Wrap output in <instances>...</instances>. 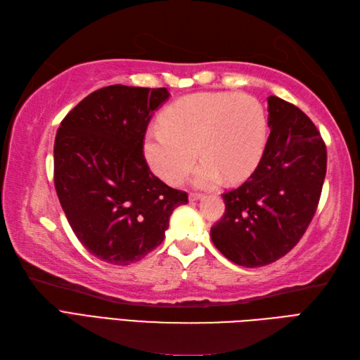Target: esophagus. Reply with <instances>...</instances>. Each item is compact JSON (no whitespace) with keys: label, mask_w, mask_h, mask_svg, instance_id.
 Instances as JSON below:
<instances>
[{"label":"esophagus","mask_w":360,"mask_h":360,"mask_svg":"<svg viewBox=\"0 0 360 360\" xmlns=\"http://www.w3.org/2000/svg\"><path fill=\"white\" fill-rule=\"evenodd\" d=\"M200 198H203L202 194H189V202H197L200 200Z\"/></svg>","instance_id":"obj_1"}]
</instances>
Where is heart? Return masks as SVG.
<instances>
[{
	"mask_svg": "<svg viewBox=\"0 0 360 360\" xmlns=\"http://www.w3.org/2000/svg\"><path fill=\"white\" fill-rule=\"evenodd\" d=\"M160 123L143 141L150 169L163 181L177 185L198 154L203 162L193 175L198 188H212L223 177L226 181L245 179L259 163L268 134L265 109L248 94L186 95L163 110Z\"/></svg>",
	"mask_w": 360,
	"mask_h": 360,
	"instance_id": "b5f03b06",
	"label": "heart"
}]
</instances>
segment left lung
Returning a JSON list of instances; mask_svg holds the SVG:
<instances>
[{
    "label": "left lung",
    "instance_id": "obj_1",
    "mask_svg": "<svg viewBox=\"0 0 360 360\" xmlns=\"http://www.w3.org/2000/svg\"><path fill=\"white\" fill-rule=\"evenodd\" d=\"M269 137L254 172L223 194L225 214L211 228L215 248L246 268L265 266L299 243L313 220L326 174V146L291 103L268 97Z\"/></svg>",
    "mask_w": 360,
    "mask_h": 360
}]
</instances>
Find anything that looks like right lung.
<instances>
[{
	"instance_id": "add662e5",
	"label": "right lung",
	"mask_w": 360,
	"mask_h": 360,
	"mask_svg": "<svg viewBox=\"0 0 360 360\" xmlns=\"http://www.w3.org/2000/svg\"><path fill=\"white\" fill-rule=\"evenodd\" d=\"M166 87L114 84L87 95L63 118L53 145V181L77 238L110 265H131L163 242L188 194L150 172L143 140Z\"/></svg>"
}]
</instances>
